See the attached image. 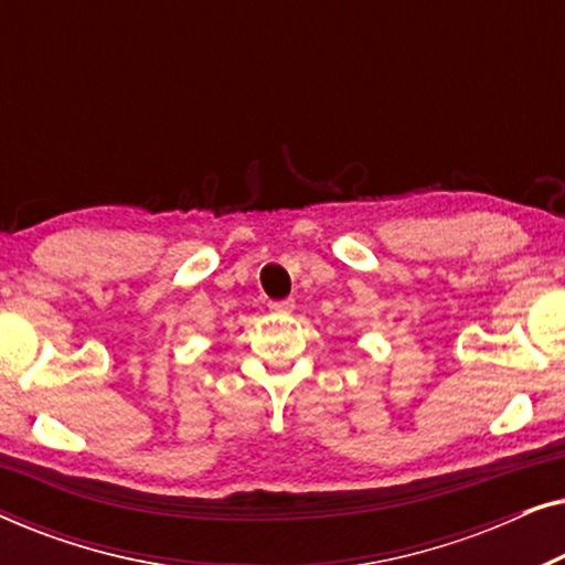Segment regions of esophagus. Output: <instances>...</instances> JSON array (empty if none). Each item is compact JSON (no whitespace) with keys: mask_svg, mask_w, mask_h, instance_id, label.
<instances>
[{"mask_svg":"<svg viewBox=\"0 0 565 565\" xmlns=\"http://www.w3.org/2000/svg\"><path fill=\"white\" fill-rule=\"evenodd\" d=\"M269 311H275V313H292V311H296V300H292V298L275 300V303H269Z\"/></svg>","mask_w":565,"mask_h":565,"instance_id":"1","label":"esophagus"}]
</instances>
